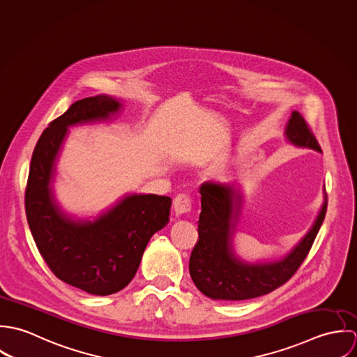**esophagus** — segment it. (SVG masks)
<instances>
[{"label": "esophagus", "instance_id": "obj_1", "mask_svg": "<svg viewBox=\"0 0 357 357\" xmlns=\"http://www.w3.org/2000/svg\"><path fill=\"white\" fill-rule=\"evenodd\" d=\"M173 208H174V213L176 215H180V214H185L188 211H191L192 208V199L188 194H180L174 198L173 201Z\"/></svg>", "mask_w": 357, "mask_h": 357}]
</instances>
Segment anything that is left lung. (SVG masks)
<instances>
[{
	"label": "left lung",
	"instance_id": "left-lung-1",
	"mask_svg": "<svg viewBox=\"0 0 357 357\" xmlns=\"http://www.w3.org/2000/svg\"><path fill=\"white\" fill-rule=\"evenodd\" d=\"M284 135L293 146L321 153L298 111L291 112ZM199 194V239L190 257V275L199 291L213 300H250L284 284L304 262L327 210L324 190V202L313 225L290 253L280 259L248 262L236 255L232 242L242 207L241 191L234 184L204 181Z\"/></svg>",
	"mask_w": 357,
	"mask_h": 357
}]
</instances>
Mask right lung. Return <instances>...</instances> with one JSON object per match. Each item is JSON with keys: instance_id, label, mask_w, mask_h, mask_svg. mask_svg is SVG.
<instances>
[{"instance_id": "add662e5", "label": "right lung", "mask_w": 357, "mask_h": 357, "mask_svg": "<svg viewBox=\"0 0 357 357\" xmlns=\"http://www.w3.org/2000/svg\"><path fill=\"white\" fill-rule=\"evenodd\" d=\"M122 104L105 95L74 102L43 132L31 156L26 215L36 245L60 280L95 296L114 294L136 275L155 232L169 222V197L130 194L93 220L67 214L53 192L68 128L111 119Z\"/></svg>"}]
</instances>
